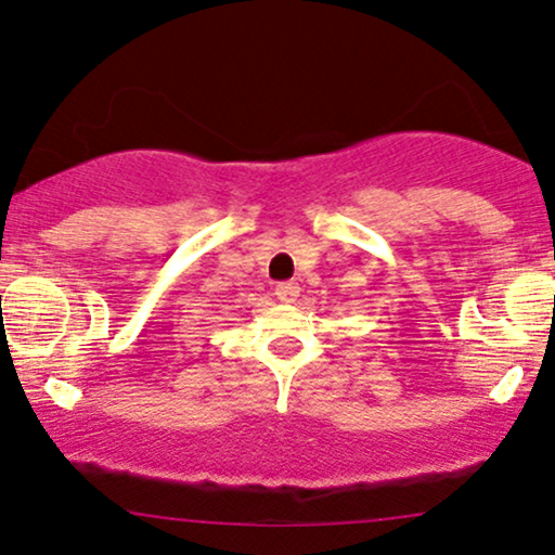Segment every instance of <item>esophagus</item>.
<instances>
[{"label":"esophagus","mask_w":555,"mask_h":555,"mask_svg":"<svg viewBox=\"0 0 555 555\" xmlns=\"http://www.w3.org/2000/svg\"><path fill=\"white\" fill-rule=\"evenodd\" d=\"M276 297L282 299V302H295V299L299 297V284L297 282L276 284Z\"/></svg>","instance_id":"obj_1"}]
</instances>
